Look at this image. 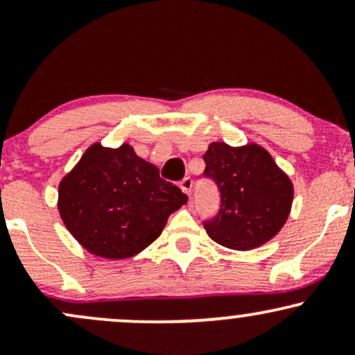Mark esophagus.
<instances>
[{
	"label": "esophagus",
	"instance_id": "obj_1",
	"mask_svg": "<svg viewBox=\"0 0 355 355\" xmlns=\"http://www.w3.org/2000/svg\"><path fill=\"white\" fill-rule=\"evenodd\" d=\"M191 187H193V180H191L190 177H185L183 178V180L180 182V189L185 191L187 195H190L191 193Z\"/></svg>",
	"mask_w": 355,
	"mask_h": 355
}]
</instances>
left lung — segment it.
Segmentation results:
<instances>
[{
    "label": "left lung",
    "instance_id": "8db88e82",
    "mask_svg": "<svg viewBox=\"0 0 355 355\" xmlns=\"http://www.w3.org/2000/svg\"><path fill=\"white\" fill-rule=\"evenodd\" d=\"M205 177L217 183L220 210L203 223L209 237L232 250H252L274 239L287 222L294 185L263 146L214 141L205 155Z\"/></svg>",
    "mask_w": 355,
    "mask_h": 355
}]
</instances>
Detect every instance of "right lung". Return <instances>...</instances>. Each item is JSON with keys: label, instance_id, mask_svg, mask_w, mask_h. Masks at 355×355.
<instances>
[{"label": "right lung", "instance_id": "obj_1", "mask_svg": "<svg viewBox=\"0 0 355 355\" xmlns=\"http://www.w3.org/2000/svg\"><path fill=\"white\" fill-rule=\"evenodd\" d=\"M187 200L128 144L108 148L96 141L88 146L58 187L64 227L89 254L110 260L145 250L160 237L170 214Z\"/></svg>", "mask_w": 355, "mask_h": 355}]
</instances>
